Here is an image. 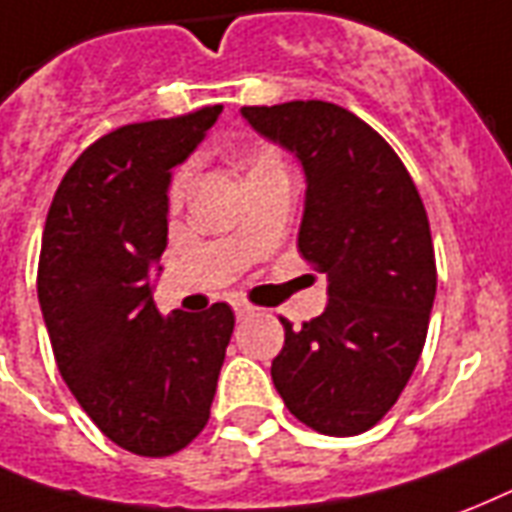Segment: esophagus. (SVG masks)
Wrapping results in <instances>:
<instances>
[{"label": "esophagus", "instance_id": "1", "mask_svg": "<svg viewBox=\"0 0 512 512\" xmlns=\"http://www.w3.org/2000/svg\"><path fill=\"white\" fill-rule=\"evenodd\" d=\"M234 313H237V319H251L253 313H256V308L253 305H248V302H234Z\"/></svg>", "mask_w": 512, "mask_h": 512}]
</instances>
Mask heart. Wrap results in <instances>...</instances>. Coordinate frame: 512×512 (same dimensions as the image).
<instances>
[{
  "instance_id": "b5f03b06",
  "label": "heart",
  "mask_w": 512,
  "mask_h": 512,
  "mask_svg": "<svg viewBox=\"0 0 512 512\" xmlns=\"http://www.w3.org/2000/svg\"><path fill=\"white\" fill-rule=\"evenodd\" d=\"M270 171H283L281 158L267 147L253 149L251 155H248V177H256V174H270ZM185 188H188V171H182V174L174 177V182H171V199L174 201L182 199Z\"/></svg>"
}]
</instances>
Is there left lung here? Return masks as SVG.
<instances>
[{
    "instance_id": "1",
    "label": "left lung",
    "mask_w": 512,
    "mask_h": 512,
    "mask_svg": "<svg viewBox=\"0 0 512 512\" xmlns=\"http://www.w3.org/2000/svg\"><path fill=\"white\" fill-rule=\"evenodd\" d=\"M259 136L305 174L297 248L327 275L322 316L286 330L272 384L300 423L354 436L390 412L423 352L436 294L431 229L393 147L324 100L245 106Z\"/></svg>"
}]
</instances>
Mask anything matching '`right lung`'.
I'll return each mask as SVG.
<instances>
[{
  "instance_id": "right-lung-1",
  "label": "right lung",
  "mask_w": 512,
  "mask_h": 512,
  "mask_svg": "<svg viewBox=\"0 0 512 512\" xmlns=\"http://www.w3.org/2000/svg\"><path fill=\"white\" fill-rule=\"evenodd\" d=\"M223 106L125 125L59 182L40 248L37 300L59 374L100 431L136 455H171L210 420L234 330L226 302L160 316L152 300L169 240L171 169Z\"/></svg>"
}]
</instances>
